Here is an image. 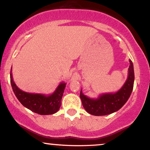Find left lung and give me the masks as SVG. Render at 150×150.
<instances>
[{
    "label": "left lung",
    "instance_id": "8db88e82",
    "mask_svg": "<svg viewBox=\"0 0 150 150\" xmlns=\"http://www.w3.org/2000/svg\"><path fill=\"white\" fill-rule=\"evenodd\" d=\"M128 76L123 86L116 93H103L98 98H90L80 91V99L85 110L90 114L102 116L112 114L119 110L127 103L134 86V73L133 63L129 60Z\"/></svg>",
    "mask_w": 150,
    "mask_h": 150
}]
</instances>
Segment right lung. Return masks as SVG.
Wrapping results in <instances>:
<instances>
[{"label": "right lung", "mask_w": 150, "mask_h": 150, "mask_svg": "<svg viewBox=\"0 0 150 150\" xmlns=\"http://www.w3.org/2000/svg\"><path fill=\"white\" fill-rule=\"evenodd\" d=\"M10 77L11 86L15 95L25 108L41 115H52L57 112L60 109L62 95L66 86L65 83L62 82L59 84L55 91L50 95H45L27 93L18 88L13 78L12 68Z\"/></svg>", "instance_id": "right-lung-1"}]
</instances>
